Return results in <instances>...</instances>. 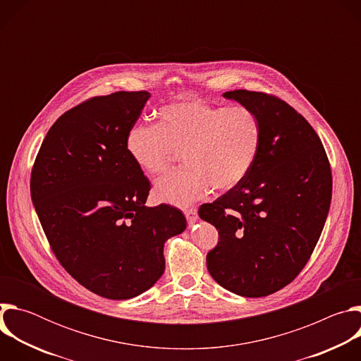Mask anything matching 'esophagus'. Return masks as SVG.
Wrapping results in <instances>:
<instances>
[{"label": "esophagus", "mask_w": 361, "mask_h": 361, "mask_svg": "<svg viewBox=\"0 0 361 361\" xmlns=\"http://www.w3.org/2000/svg\"><path fill=\"white\" fill-rule=\"evenodd\" d=\"M184 216H185V219H187V221H188L190 224H192V223L197 221V210H195V209H188V210H185V212H184Z\"/></svg>", "instance_id": "1"}]
</instances>
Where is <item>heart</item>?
I'll return each mask as SVG.
<instances>
[{
  "instance_id": "obj_1",
  "label": "heart",
  "mask_w": 361,
  "mask_h": 361,
  "mask_svg": "<svg viewBox=\"0 0 361 361\" xmlns=\"http://www.w3.org/2000/svg\"><path fill=\"white\" fill-rule=\"evenodd\" d=\"M262 145V123L244 106H213L183 99L159 111L157 124H137L126 147L135 166L147 176L167 173L183 154V171L160 180L159 200L180 205L207 195L212 188L228 191L250 173Z\"/></svg>"
}]
</instances>
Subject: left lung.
Segmentation results:
<instances>
[{
    "instance_id": "8db88e82",
    "label": "left lung",
    "mask_w": 361,
    "mask_h": 361,
    "mask_svg": "<svg viewBox=\"0 0 361 361\" xmlns=\"http://www.w3.org/2000/svg\"><path fill=\"white\" fill-rule=\"evenodd\" d=\"M223 95L260 118L262 145L247 177L198 210L219 230L207 269L231 293L264 297L310 259L330 209L331 169L314 128L286 101L248 90Z\"/></svg>"
}]
</instances>
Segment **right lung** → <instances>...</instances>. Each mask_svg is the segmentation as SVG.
I'll return each instance as SVG.
<instances>
[{
    "instance_id": "obj_1",
    "label": "right lung",
    "mask_w": 361,
    "mask_h": 361,
    "mask_svg": "<svg viewBox=\"0 0 361 361\" xmlns=\"http://www.w3.org/2000/svg\"><path fill=\"white\" fill-rule=\"evenodd\" d=\"M149 92L92 97L47 133L31 171V198L60 264L90 291L133 298L163 276L164 243L185 230L169 204L147 207L149 181L126 147Z\"/></svg>"
}]
</instances>
